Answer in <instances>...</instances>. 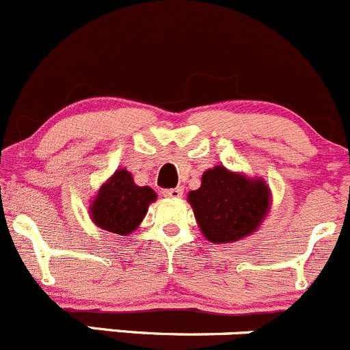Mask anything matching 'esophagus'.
Returning <instances> with one entry per match:
<instances>
[{
	"label": "esophagus",
	"mask_w": 350,
	"mask_h": 350,
	"mask_svg": "<svg viewBox=\"0 0 350 350\" xmlns=\"http://www.w3.org/2000/svg\"><path fill=\"white\" fill-rule=\"evenodd\" d=\"M163 196L167 197V199H180V197L183 196V189H180V187H176V189L163 190Z\"/></svg>",
	"instance_id": "obj_1"
}]
</instances>
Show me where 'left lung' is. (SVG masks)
<instances>
[{
    "mask_svg": "<svg viewBox=\"0 0 350 350\" xmlns=\"http://www.w3.org/2000/svg\"><path fill=\"white\" fill-rule=\"evenodd\" d=\"M200 232L211 243L230 244L261 228L271 208V190L261 176L215 165L187 196Z\"/></svg>",
    "mask_w": 350,
    "mask_h": 350,
    "instance_id": "left-lung-1",
    "label": "left lung"
}]
</instances>
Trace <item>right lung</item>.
<instances>
[{
    "label": "right lung",
    "mask_w": 350,
    "mask_h": 350,
    "mask_svg": "<svg viewBox=\"0 0 350 350\" xmlns=\"http://www.w3.org/2000/svg\"><path fill=\"white\" fill-rule=\"evenodd\" d=\"M157 193L148 185L139 187L126 168H118L103 185L89 205V215L97 228L128 236L145 219Z\"/></svg>",
    "instance_id": "1"
}]
</instances>
